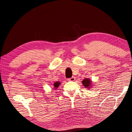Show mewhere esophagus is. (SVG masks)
Instances as JSON below:
<instances>
[{
	"label": "esophagus",
	"instance_id": "34e87169",
	"mask_svg": "<svg viewBox=\"0 0 132 132\" xmlns=\"http://www.w3.org/2000/svg\"><path fill=\"white\" fill-rule=\"evenodd\" d=\"M75 78L74 77H73L71 78H69L68 79V81H75Z\"/></svg>",
	"mask_w": 132,
	"mask_h": 132
}]
</instances>
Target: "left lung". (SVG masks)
<instances>
[{
  "instance_id": "left-lung-1",
  "label": "left lung",
  "mask_w": 132,
  "mask_h": 132,
  "mask_svg": "<svg viewBox=\"0 0 132 132\" xmlns=\"http://www.w3.org/2000/svg\"><path fill=\"white\" fill-rule=\"evenodd\" d=\"M82 84H83L85 88H87L88 89H90L93 85V81H92L89 78H85L82 81Z\"/></svg>"
}]
</instances>
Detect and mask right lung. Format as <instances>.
<instances>
[{"label": "right lung", "instance_id": "right-lung-1", "mask_svg": "<svg viewBox=\"0 0 132 132\" xmlns=\"http://www.w3.org/2000/svg\"><path fill=\"white\" fill-rule=\"evenodd\" d=\"M60 85H61V82H59V81H57V82H54V85H53V86H54V89H57V88Z\"/></svg>", "mask_w": 132, "mask_h": 132}]
</instances>
